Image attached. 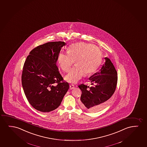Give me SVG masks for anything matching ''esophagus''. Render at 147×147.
<instances>
[{
  "mask_svg": "<svg viewBox=\"0 0 147 147\" xmlns=\"http://www.w3.org/2000/svg\"><path fill=\"white\" fill-rule=\"evenodd\" d=\"M74 88L75 86L74 85H70V89H73Z\"/></svg>",
  "mask_w": 147,
  "mask_h": 147,
  "instance_id": "esophagus-1",
  "label": "esophagus"
}]
</instances>
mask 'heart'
Listing matches in <instances>:
<instances>
[{"label":"heart","mask_w":147,"mask_h":147,"mask_svg":"<svg viewBox=\"0 0 147 147\" xmlns=\"http://www.w3.org/2000/svg\"><path fill=\"white\" fill-rule=\"evenodd\" d=\"M102 59L100 50L93 45L78 42L69 47L67 53L61 52L58 62L63 71L68 72L75 61L76 66L65 77L67 82L76 84L86 74H90L98 68Z\"/></svg>","instance_id":"b5f03b06"}]
</instances>
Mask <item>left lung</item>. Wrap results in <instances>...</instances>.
I'll return each instance as SVG.
<instances>
[{
  "mask_svg": "<svg viewBox=\"0 0 147 147\" xmlns=\"http://www.w3.org/2000/svg\"><path fill=\"white\" fill-rule=\"evenodd\" d=\"M105 62L99 71L89 77V87L82 84L79 85L82 91L80 105L90 112L101 111L107 105L109 99L115 92L117 81V71L111 60L105 58Z\"/></svg>",
  "mask_w": 147,
  "mask_h": 147,
  "instance_id": "8db88e82",
  "label": "left lung"
}]
</instances>
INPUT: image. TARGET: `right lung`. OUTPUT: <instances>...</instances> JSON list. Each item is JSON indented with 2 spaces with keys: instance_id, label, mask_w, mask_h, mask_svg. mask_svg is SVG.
<instances>
[{
  "instance_id": "1",
  "label": "right lung",
  "mask_w": 147,
  "mask_h": 147,
  "mask_svg": "<svg viewBox=\"0 0 147 147\" xmlns=\"http://www.w3.org/2000/svg\"><path fill=\"white\" fill-rule=\"evenodd\" d=\"M66 45L59 41L38 46L30 51L24 62L22 76L24 94L30 105L41 112L57 109L69 88L68 83L61 82L63 79L56 65Z\"/></svg>"
}]
</instances>
